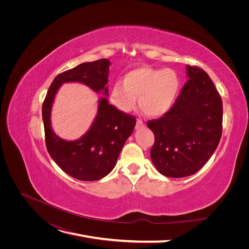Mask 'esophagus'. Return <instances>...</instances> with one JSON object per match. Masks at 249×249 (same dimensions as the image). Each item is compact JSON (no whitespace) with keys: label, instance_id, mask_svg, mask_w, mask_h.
Segmentation results:
<instances>
[{"label":"esophagus","instance_id":"34e87169","mask_svg":"<svg viewBox=\"0 0 249 249\" xmlns=\"http://www.w3.org/2000/svg\"><path fill=\"white\" fill-rule=\"evenodd\" d=\"M142 127H144V123H143V121L141 120H137V123H136V129H140Z\"/></svg>","mask_w":249,"mask_h":249}]
</instances>
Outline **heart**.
<instances>
[{
	"label": "heart",
	"mask_w": 249,
	"mask_h": 249,
	"mask_svg": "<svg viewBox=\"0 0 249 249\" xmlns=\"http://www.w3.org/2000/svg\"><path fill=\"white\" fill-rule=\"evenodd\" d=\"M180 89L178 74L171 69L139 67L125 73L122 83L111 87L109 99L123 113L131 112L137 103L151 118H160L172 110Z\"/></svg>",
	"instance_id": "obj_1"
}]
</instances>
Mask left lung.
Instances as JSON below:
<instances>
[{
	"label": "left lung",
	"instance_id": "1",
	"mask_svg": "<svg viewBox=\"0 0 249 249\" xmlns=\"http://www.w3.org/2000/svg\"><path fill=\"white\" fill-rule=\"evenodd\" d=\"M188 82L172 110L147 122L154 134L150 150L158 171L168 178L197 173L216 150L222 135L223 106L206 71L187 65Z\"/></svg>",
	"mask_w": 249,
	"mask_h": 249
}]
</instances>
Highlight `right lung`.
<instances>
[{
  "label": "right lung",
  "mask_w": 249,
  "mask_h": 249,
  "mask_svg": "<svg viewBox=\"0 0 249 249\" xmlns=\"http://www.w3.org/2000/svg\"><path fill=\"white\" fill-rule=\"evenodd\" d=\"M111 62L103 58L84 62L58 74L48 89L42 106L46 147L55 163L69 176L85 181L98 180L109 175L136 124L135 118L117 110L107 97ZM67 82H80L104 94L98 100L95 119L88 131L78 140L65 141L51 127V110L56 93Z\"/></svg>",
  "instance_id": "obj_1"
}]
</instances>
